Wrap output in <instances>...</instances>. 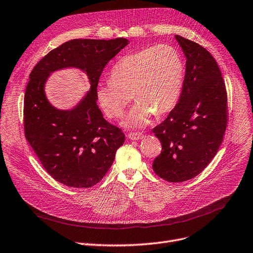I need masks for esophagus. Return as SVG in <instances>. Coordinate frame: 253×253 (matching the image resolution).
<instances>
[{
	"label": "esophagus",
	"mask_w": 253,
	"mask_h": 253,
	"mask_svg": "<svg viewBox=\"0 0 253 253\" xmlns=\"http://www.w3.org/2000/svg\"><path fill=\"white\" fill-rule=\"evenodd\" d=\"M143 137V135L141 133H137V132H133V133H129L128 134V138L130 140H139Z\"/></svg>",
	"instance_id": "1"
}]
</instances>
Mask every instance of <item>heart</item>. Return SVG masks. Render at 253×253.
<instances>
[{
  "label": "heart",
  "mask_w": 253,
  "mask_h": 253,
  "mask_svg": "<svg viewBox=\"0 0 253 253\" xmlns=\"http://www.w3.org/2000/svg\"><path fill=\"white\" fill-rule=\"evenodd\" d=\"M185 64L178 50L169 44L148 46L124 56L109 73V82L99 84L96 97L111 119L124 115L132 99L137 104L125 120L127 126H143L156 113L172 110L180 97Z\"/></svg>",
  "instance_id": "1"
}]
</instances>
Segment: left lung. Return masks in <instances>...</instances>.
Wrapping results in <instances>:
<instances>
[{"label": "left lung", "mask_w": 253, "mask_h": 253, "mask_svg": "<svg viewBox=\"0 0 253 253\" xmlns=\"http://www.w3.org/2000/svg\"><path fill=\"white\" fill-rule=\"evenodd\" d=\"M186 56L183 90L176 106L153 128L162 144L156 174L170 183L198 175L216 156L227 126V93L220 68L208 49L175 35Z\"/></svg>", "instance_id": "left-lung-1"}]
</instances>
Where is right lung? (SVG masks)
I'll return each instance as SVG.
<instances>
[{
  "label": "right lung",
  "instance_id": "add662e5",
  "mask_svg": "<svg viewBox=\"0 0 253 253\" xmlns=\"http://www.w3.org/2000/svg\"><path fill=\"white\" fill-rule=\"evenodd\" d=\"M127 39H73L50 50L30 74L25 93L24 128L46 172L67 187L90 188L112 166L125 134L103 117L96 103L99 77ZM66 67L84 70L90 91L73 110L54 108L44 93L50 72Z\"/></svg>",
  "mask_w": 253,
  "mask_h": 253
}]
</instances>
